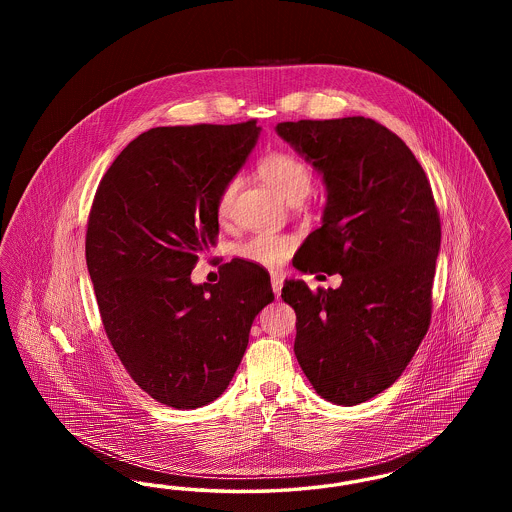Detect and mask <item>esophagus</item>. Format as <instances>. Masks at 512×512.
<instances>
[{
    "instance_id": "34e87169",
    "label": "esophagus",
    "mask_w": 512,
    "mask_h": 512,
    "mask_svg": "<svg viewBox=\"0 0 512 512\" xmlns=\"http://www.w3.org/2000/svg\"><path fill=\"white\" fill-rule=\"evenodd\" d=\"M270 284H272V292H274V295L280 297L282 286H284V278H282L280 274H272V276H270Z\"/></svg>"
}]
</instances>
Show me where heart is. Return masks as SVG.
Here are the masks:
<instances>
[{"mask_svg": "<svg viewBox=\"0 0 512 512\" xmlns=\"http://www.w3.org/2000/svg\"><path fill=\"white\" fill-rule=\"evenodd\" d=\"M259 174L268 186L286 199L288 203H301L313 186V169L299 159L297 155L288 153V151H272L263 161L259 163ZM240 178H230L226 184L220 188L217 195V217L220 220L230 219L234 201L240 190ZM295 240L292 236H278V234H257L251 236L238 245V255L255 265L261 267L276 268L280 267L290 255H292Z\"/></svg>", "mask_w": 512, "mask_h": 512, "instance_id": "obj_1", "label": "heart"}]
</instances>
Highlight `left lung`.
<instances>
[{
  "label": "left lung",
  "instance_id": "obj_1",
  "mask_svg": "<svg viewBox=\"0 0 512 512\" xmlns=\"http://www.w3.org/2000/svg\"><path fill=\"white\" fill-rule=\"evenodd\" d=\"M276 132L322 172L328 192L322 226L293 265L343 278L317 292L286 280L293 351L320 397L351 407L388 390L428 332L438 207L413 151L380 122H280Z\"/></svg>",
  "mask_w": 512,
  "mask_h": 512
}]
</instances>
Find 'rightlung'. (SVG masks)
<instances>
[{
  "instance_id": "add662e5",
  "label": "right lung",
  "mask_w": 512,
  "mask_h": 512,
  "mask_svg": "<svg viewBox=\"0 0 512 512\" xmlns=\"http://www.w3.org/2000/svg\"><path fill=\"white\" fill-rule=\"evenodd\" d=\"M257 121L157 126L103 174L86 232V265L105 334L130 378L155 401L197 409L228 388L249 330L274 299L267 270L222 265L192 284L217 244V195L257 144Z\"/></svg>"
}]
</instances>
